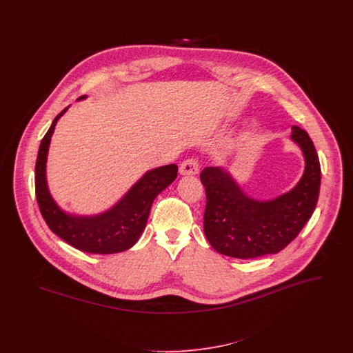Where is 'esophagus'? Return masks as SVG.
I'll use <instances>...</instances> for the list:
<instances>
[{
	"mask_svg": "<svg viewBox=\"0 0 353 353\" xmlns=\"http://www.w3.org/2000/svg\"><path fill=\"white\" fill-rule=\"evenodd\" d=\"M199 170H200V165L194 159L185 160L181 163L180 169H179L181 176H196L199 173Z\"/></svg>",
	"mask_w": 353,
	"mask_h": 353,
	"instance_id": "34e87169",
	"label": "esophagus"
}]
</instances>
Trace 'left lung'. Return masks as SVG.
I'll return each mask as SVG.
<instances>
[{
  "mask_svg": "<svg viewBox=\"0 0 353 353\" xmlns=\"http://www.w3.org/2000/svg\"><path fill=\"white\" fill-rule=\"evenodd\" d=\"M290 139L302 151L304 170L298 184L275 199L249 196L228 169H202L203 233L216 252L239 259L276 254L311 219L319 199V157L308 134L298 125L291 127Z\"/></svg>",
  "mask_w": 353,
  "mask_h": 353,
  "instance_id": "1",
  "label": "left lung"
}]
</instances>
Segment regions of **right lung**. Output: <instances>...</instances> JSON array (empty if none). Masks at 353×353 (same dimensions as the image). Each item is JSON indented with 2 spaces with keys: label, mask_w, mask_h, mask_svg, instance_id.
Wrapping results in <instances>:
<instances>
[{
  "label": "right lung",
  "mask_w": 353,
  "mask_h": 353,
  "mask_svg": "<svg viewBox=\"0 0 353 353\" xmlns=\"http://www.w3.org/2000/svg\"><path fill=\"white\" fill-rule=\"evenodd\" d=\"M87 95L78 101H84ZM70 107V105H68ZM66 107L52 120L41 141L35 163V194L42 217L51 232L78 250L92 254H115L128 250L143 234L154 199L177 177V165L169 164L147 170L110 209L82 216L68 213L51 196L46 176L51 137Z\"/></svg>",
  "instance_id": "right-lung-1"
}]
</instances>
